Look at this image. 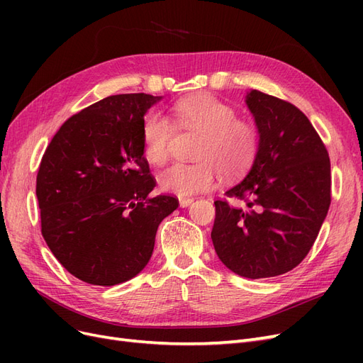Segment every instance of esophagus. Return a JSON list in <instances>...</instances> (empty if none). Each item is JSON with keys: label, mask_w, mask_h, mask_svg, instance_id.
Listing matches in <instances>:
<instances>
[{"label": "esophagus", "mask_w": 363, "mask_h": 363, "mask_svg": "<svg viewBox=\"0 0 363 363\" xmlns=\"http://www.w3.org/2000/svg\"><path fill=\"white\" fill-rule=\"evenodd\" d=\"M179 203L182 207H188L194 203V199H191V196H179Z\"/></svg>", "instance_id": "34e87169"}]
</instances>
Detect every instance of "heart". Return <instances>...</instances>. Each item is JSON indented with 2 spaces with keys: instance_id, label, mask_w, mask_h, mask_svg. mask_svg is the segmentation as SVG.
I'll return each instance as SVG.
<instances>
[{
  "instance_id": "1",
  "label": "heart",
  "mask_w": 363,
  "mask_h": 363,
  "mask_svg": "<svg viewBox=\"0 0 363 363\" xmlns=\"http://www.w3.org/2000/svg\"><path fill=\"white\" fill-rule=\"evenodd\" d=\"M172 121L162 113L150 115L142 124L145 159L162 167L168 160L175 133L200 131L203 138L195 151V163H174L157 177L160 188L179 196L213 189L219 172L225 179H239L255 164L260 150L256 124L239 119L233 106L219 98L200 94L183 98L172 108Z\"/></svg>"
}]
</instances>
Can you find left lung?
Instances as JSON below:
<instances>
[{"instance_id":"obj_1","label":"left lung","mask_w":363,"mask_h":363,"mask_svg":"<svg viewBox=\"0 0 363 363\" xmlns=\"http://www.w3.org/2000/svg\"><path fill=\"white\" fill-rule=\"evenodd\" d=\"M247 104L260 150L247 177L215 201L212 242L224 265L247 279L294 269L311 251L332 201L330 159L311 121L289 101L251 91Z\"/></svg>"}]
</instances>
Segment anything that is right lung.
I'll return each mask as SVG.
<instances>
[{"label":"right lung","mask_w":363,"mask_h":363,"mask_svg":"<svg viewBox=\"0 0 363 363\" xmlns=\"http://www.w3.org/2000/svg\"><path fill=\"white\" fill-rule=\"evenodd\" d=\"M160 96L112 95L68 118L43 152L36 195L40 232L74 277L113 286L148 263L157 227L179 207L150 196L156 179L142 147V124Z\"/></svg>","instance_id":"add662e5"}]
</instances>
